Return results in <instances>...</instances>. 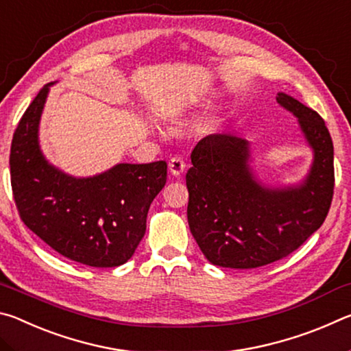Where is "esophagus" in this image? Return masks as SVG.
<instances>
[{"instance_id":"obj_1","label":"esophagus","mask_w":351,"mask_h":351,"mask_svg":"<svg viewBox=\"0 0 351 351\" xmlns=\"http://www.w3.org/2000/svg\"><path fill=\"white\" fill-rule=\"evenodd\" d=\"M186 170V164H184V161L181 158H171L170 162H169V171L173 176H181L182 171Z\"/></svg>"}]
</instances>
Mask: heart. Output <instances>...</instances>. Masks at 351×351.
I'll list each match as a JSON object with an SVG mask.
<instances>
[{"instance_id": "b5f03b06", "label": "heart", "mask_w": 351, "mask_h": 351, "mask_svg": "<svg viewBox=\"0 0 351 351\" xmlns=\"http://www.w3.org/2000/svg\"><path fill=\"white\" fill-rule=\"evenodd\" d=\"M204 108V104H189L186 106H180V108L173 111L175 116H192V114H197L201 110Z\"/></svg>"}]
</instances>
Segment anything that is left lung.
<instances>
[{"label": "left lung", "mask_w": 351, "mask_h": 351, "mask_svg": "<svg viewBox=\"0 0 351 351\" xmlns=\"http://www.w3.org/2000/svg\"><path fill=\"white\" fill-rule=\"evenodd\" d=\"M277 104L297 119L313 159L294 184H268L254 169L252 142L212 134L192 152L186 175L187 219L193 239L212 265L251 269L295 251L325 221L335 167L324 119L287 93Z\"/></svg>", "instance_id": "left-lung-1"}]
</instances>
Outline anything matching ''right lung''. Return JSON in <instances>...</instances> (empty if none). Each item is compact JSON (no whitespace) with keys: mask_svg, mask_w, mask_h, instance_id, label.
Instances as JSON below:
<instances>
[{"mask_svg":"<svg viewBox=\"0 0 351 351\" xmlns=\"http://www.w3.org/2000/svg\"><path fill=\"white\" fill-rule=\"evenodd\" d=\"M32 100L10 147V181L20 217L46 245L73 261L114 268L132 258L147 213L167 178V164L119 162L74 176L56 167L40 145V121L51 86Z\"/></svg>","mask_w":351,"mask_h":351,"instance_id":"add662e5","label":"right lung"}]
</instances>
